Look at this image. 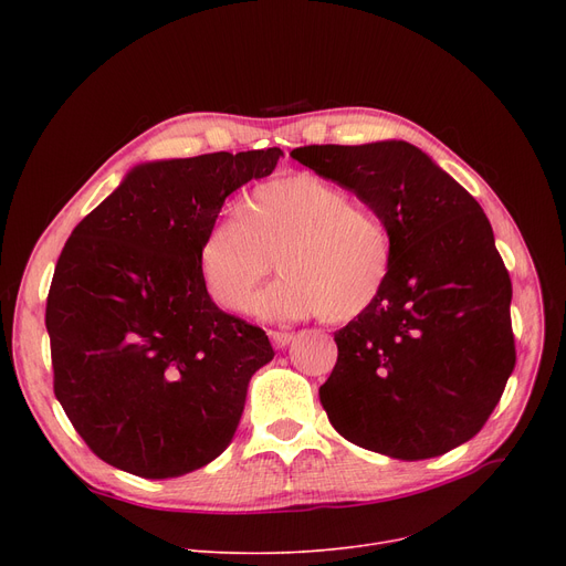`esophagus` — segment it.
<instances>
[{"label":"esophagus","mask_w":566,"mask_h":566,"mask_svg":"<svg viewBox=\"0 0 566 566\" xmlns=\"http://www.w3.org/2000/svg\"><path fill=\"white\" fill-rule=\"evenodd\" d=\"M271 339L277 348H286L295 339V335L293 333H282V331H271Z\"/></svg>","instance_id":"esophagus-1"}]
</instances>
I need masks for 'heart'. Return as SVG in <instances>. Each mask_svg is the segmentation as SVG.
Masks as SVG:
<instances>
[{"label": "heart", "instance_id": "1", "mask_svg": "<svg viewBox=\"0 0 566 566\" xmlns=\"http://www.w3.org/2000/svg\"><path fill=\"white\" fill-rule=\"evenodd\" d=\"M280 280L256 301L265 318L318 316L348 323L365 316L395 271V241L369 206L310 171L256 186L241 220H218L201 238L199 273L211 298L245 312L271 263Z\"/></svg>", "mask_w": 566, "mask_h": 566}]
</instances>
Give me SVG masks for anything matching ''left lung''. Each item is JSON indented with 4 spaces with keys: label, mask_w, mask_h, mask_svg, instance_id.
Here are the masks:
<instances>
[{
    "label": "left lung",
    "mask_w": 566,
    "mask_h": 566,
    "mask_svg": "<svg viewBox=\"0 0 566 566\" xmlns=\"http://www.w3.org/2000/svg\"><path fill=\"white\" fill-rule=\"evenodd\" d=\"M291 158L358 195L395 241L380 301L335 333L337 365L318 390L331 424L401 461L459 448L516 365L512 280L482 206L401 139L312 144Z\"/></svg>",
    "instance_id": "1"
}]
</instances>
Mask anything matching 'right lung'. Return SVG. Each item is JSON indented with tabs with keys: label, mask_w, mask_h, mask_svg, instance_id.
Wrapping results in <instances>:
<instances>
[{
	"label": "right lung",
	"mask_w": 566,
	"mask_h": 566,
	"mask_svg": "<svg viewBox=\"0 0 566 566\" xmlns=\"http://www.w3.org/2000/svg\"><path fill=\"white\" fill-rule=\"evenodd\" d=\"M277 146L137 165L71 233L48 293L54 395L98 459L146 480L220 457L273 346L199 273L224 199L273 174Z\"/></svg>",
	"instance_id": "1"
}]
</instances>
